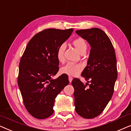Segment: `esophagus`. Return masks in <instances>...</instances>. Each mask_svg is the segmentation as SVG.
Masks as SVG:
<instances>
[{
  "label": "esophagus",
  "mask_w": 131,
  "mask_h": 131,
  "mask_svg": "<svg viewBox=\"0 0 131 131\" xmlns=\"http://www.w3.org/2000/svg\"><path fill=\"white\" fill-rule=\"evenodd\" d=\"M69 82H70V83H71V81H72V80H73V78H72V77H70V76H69Z\"/></svg>",
  "instance_id": "34e87169"
}]
</instances>
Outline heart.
<instances>
[{
  "label": "heart",
  "instance_id": "heart-1",
  "mask_svg": "<svg viewBox=\"0 0 131 131\" xmlns=\"http://www.w3.org/2000/svg\"><path fill=\"white\" fill-rule=\"evenodd\" d=\"M73 45L78 50L79 52L82 55L85 53L87 49V44L86 41L82 37H78L72 41ZM66 49L65 44H61L57 49L56 55L59 62L64 61V51ZM83 69V66L80 63H67L65 66L61 69V73L70 76H76L79 74Z\"/></svg>",
  "mask_w": 131,
  "mask_h": 131
}]
</instances>
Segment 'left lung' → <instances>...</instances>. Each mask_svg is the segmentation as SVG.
Masks as SVG:
<instances>
[{
	"instance_id": "1",
	"label": "left lung",
	"mask_w": 131,
	"mask_h": 131,
	"mask_svg": "<svg viewBox=\"0 0 131 131\" xmlns=\"http://www.w3.org/2000/svg\"><path fill=\"white\" fill-rule=\"evenodd\" d=\"M76 33L86 40L91 49L81 74L88 83L85 85L78 78L71 82L75 110L81 117L92 119L103 112L113 94L117 78L115 51L109 37L100 28L76 30Z\"/></svg>"
}]
</instances>
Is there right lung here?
<instances>
[{
    "label": "right lung",
    "instance_id": "obj_1",
    "mask_svg": "<svg viewBox=\"0 0 131 131\" xmlns=\"http://www.w3.org/2000/svg\"><path fill=\"white\" fill-rule=\"evenodd\" d=\"M73 31V28H47L39 32L28 43L21 57L18 85L27 110L36 119H46L52 114L55 98L69 83L67 74L56 79L52 77L59 70L57 48Z\"/></svg>",
    "mask_w": 131,
    "mask_h": 131
}]
</instances>
